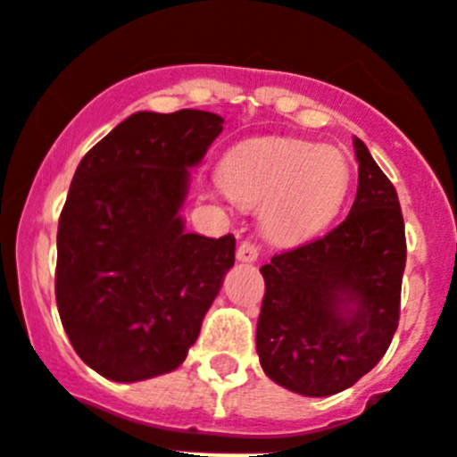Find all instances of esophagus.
Wrapping results in <instances>:
<instances>
[{
	"label": "esophagus",
	"instance_id": "esophagus-1",
	"mask_svg": "<svg viewBox=\"0 0 457 457\" xmlns=\"http://www.w3.org/2000/svg\"><path fill=\"white\" fill-rule=\"evenodd\" d=\"M257 257H259L257 244H253V241H248V238L238 244V248H237L238 262H257Z\"/></svg>",
	"mask_w": 457,
	"mask_h": 457
}]
</instances>
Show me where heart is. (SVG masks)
<instances>
[{"mask_svg": "<svg viewBox=\"0 0 457 457\" xmlns=\"http://www.w3.org/2000/svg\"><path fill=\"white\" fill-rule=\"evenodd\" d=\"M351 163L337 147L282 137L250 138L223 159V191L257 207L275 244H295L320 232L346 203Z\"/></svg>", "mask_w": 457, "mask_h": 457, "instance_id": "heart-1", "label": "heart"}]
</instances>
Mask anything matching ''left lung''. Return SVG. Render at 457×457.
<instances>
[{
    "instance_id": "1",
    "label": "left lung",
    "mask_w": 457,
    "mask_h": 457,
    "mask_svg": "<svg viewBox=\"0 0 457 457\" xmlns=\"http://www.w3.org/2000/svg\"><path fill=\"white\" fill-rule=\"evenodd\" d=\"M357 195L346 220L262 266L257 353L303 396L353 387L387 353L401 314L405 225L394 184L355 138Z\"/></svg>"
}]
</instances>
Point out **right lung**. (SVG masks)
<instances>
[{"instance_id": "1", "label": "right lung", "mask_w": 457, "mask_h": 457, "mask_svg": "<svg viewBox=\"0 0 457 457\" xmlns=\"http://www.w3.org/2000/svg\"><path fill=\"white\" fill-rule=\"evenodd\" d=\"M223 122L138 111L77 166L56 234V307L77 355L109 380L178 369L234 266L232 234L187 232L179 216L188 168Z\"/></svg>"}]
</instances>
